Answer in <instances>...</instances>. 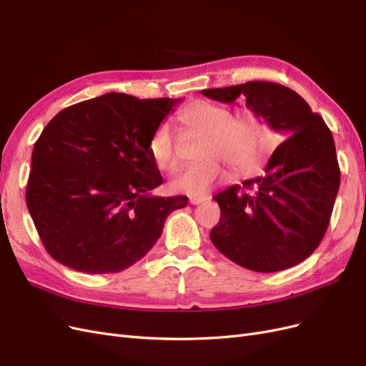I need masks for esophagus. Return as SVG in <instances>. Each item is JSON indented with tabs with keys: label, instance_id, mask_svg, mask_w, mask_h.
Instances as JSON below:
<instances>
[{
	"label": "esophagus",
	"instance_id": "34e87169",
	"mask_svg": "<svg viewBox=\"0 0 366 366\" xmlns=\"http://www.w3.org/2000/svg\"><path fill=\"white\" fill-rule=\"evenodd\" d=\"M209 200V197H191L189 198V203L191 204H202L204 202Z\"/></svg>",
	"mask_w": 366,
	"mask_h": 366
}]
</instances>
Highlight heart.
Here are the masks:
<instances>
[{
  "label": "heart",
  "mask_w": 366,
  "mask_h": 366,
  "mask_svg": "<svg viewBox=\"0 0 366 366\" xmlns=\"http://www.w3.org/2000/svg\"><path fill=\"white\" fill-rule=\"evenodd\" d=\"M182 127L189 134L203 137L198 162L180 169L169 180L172 192L203 195L223 179L226 171L249 174L267 152L265 127L258 114L242 112L232 114L227 107L197 99L179 114ZM149 154L160 171L169 172L179 163V151L172 131L160 125L149 140Z\"/></svg>",
  "instance_id": "1"
}]
</instances>
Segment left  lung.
I'll return each instance as SVG.
<instances>
[{"label": "left lung", "instance_id": "8db88e82", "mask_svg": "<svg viewBox=\"0 0 366 366\" xmlns=\"http://www.w3.org/2000/svg\"><path fill=\"white\" fill-rule=\"evenodd\" d=\"M218 102L238 97L285 139L264 175L214 197L221 217L214 246L253 272L272 273L302 262L322 241L340 184L333 134L324 119L284 85L250 81L202 92Z\"/></svg>", "mask_w": 366, "mask_h": 366}]
</instances>
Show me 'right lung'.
Here are the masks:
<instances>
[{"mask_svg": "<svg viewBox=\"0 0 366 366\" xmlns=\"http://www.w3.org/2000/svg\"><path fill=\"white\" fill-rule=\"evenodd\" d=\"M180 99L107 93L54 116L31 152L26 203L44 247L84 273L142 259L187 197H152L163 179L149 140Z\"/></svg>", "mask_w": 366, "mask_h": 366, "instance_id": "right-lung-1", "label": "right lung"}]
</instances>
